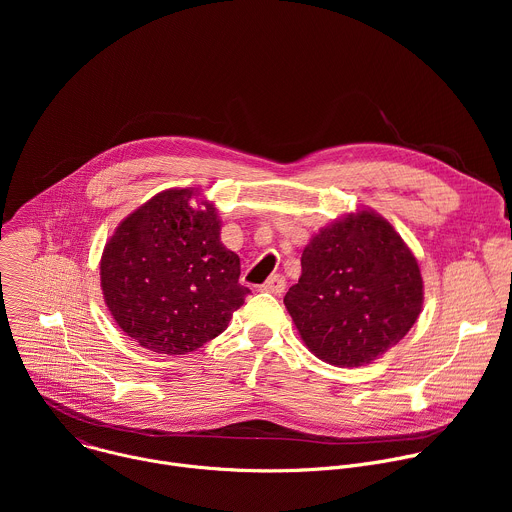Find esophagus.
Returning a JSON list of instances; mask_svg holds the SVG:
<instances>
[{
	"mask_svg": "<svg viewBox=\"0 0 512 512\" xmlns=\"http://www.w3.org/2000/svg\"><path fill=\"white\" fill-rule=\"evenodd\" d=\"M261 289L267 291V294L281 296L283 289H285V279H283V275H271V277L261 285Z\"/></svg>",
	"mask_w": 512,
	"mask_h": 512,
	"instance_id": "1",
	"label": "esophagus"
}]
</instances>
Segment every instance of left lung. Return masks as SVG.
I'll use <instances>...</instances> for the list:
<instances>
[{"label":"left lung","instance_id":"obj_1","mask_svg":"<svg viewBox=\"0 0 512 512\" xmlns=\"http://www.w3.org/2000/svg\"><path fill=\"white\" fill-rule=\"evenodd\" d=\"M283 304L306 346L336 367L381 358L423 306L415 255L375 210L324 227L302 253V277Z\"/></svg>","mask_w":512,"mask_h":512}]
</instances>
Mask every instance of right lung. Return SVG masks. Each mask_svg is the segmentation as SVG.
<instances>
[{
  "label": "right lung",
  "mask_w": 512,
  "mask_h": 512,
  "mask_svg": "<svg viewBox=\"0 0 512 512\" xmlns=\"http://www.w3.org/2000/svg\"><path fill=\"white\" fill-rule=\"evenodd\" d=\"M170 188L119 223L101 257V289L119 328L158 354H186L227 330L249 287L221 241L212 202Z\"/></svg>",
  "instance_id": "add662e5"
}]
</instances>
